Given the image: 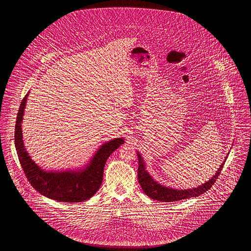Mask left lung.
Listing matches in <instances>:
<instances>
[{
	"instance_id": "left-lung-1",
	"label": "left lung",
	"mask_w": 251,
	"mask_h": 251,
	"mask_svg": "<svg viewBox=\"0 0 251 251\" xmlns=\"http://www.w3.org/2000/svg\"><path fill=\"white\" fill-rule=\"evenodd\" d=\"M138 156V172H137V177H138V181L139 184L141 185L144 193L150 197L152 200L159 201L162 202H172V201H178L181 200H186L189 198H194V197H199L202 195L203 193L208 191L215 182V180L218 179L219 174L221 173V170L223 168V166L225 165V161L227 157H226L224 163L219 167V169L216 171L215 176L212 177V179H209L207 182L203 183L202 185L198 186L193 189H184V190H177V189H172V188H167L159 183H157L154 179H152L149 173L145 169V164H144L143 159L139 153H137Z\"/></svg>"
}]
</instances>
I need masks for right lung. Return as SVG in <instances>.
<instances>
[{
	"instance_id": "right-lung-1",
	"label": "right lung",
	"mask_w": 251,
	"mask_h": 251,
	"mask_svg": "<svg viewBox=\"0 0 251 251\" xmlns=\"http://www.w3.org/2000/svg\"><path fill=\"white\" fill-rule=\"evenodd\" d=\"M29 93L21 102L15 126V147L26 178L36 191L49 199L61 202H82L89 200L101 185L108 157L124 143V140L116 138L102 145L90 164L80 172L44 171L28 155L23 142L22 121Z\"/></svg>"
}]
</instances>
